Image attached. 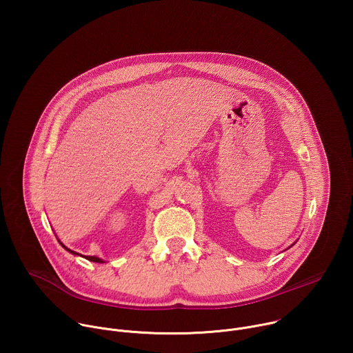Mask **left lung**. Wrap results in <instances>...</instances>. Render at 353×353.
Returning <instances> with one entry per match:
<instances>
[{
    "mask_svg": "<svg viewBox=\"0 0 353 353\" xmlns=\"http://www.w3.org/2000/svg\"><path fill=\"white\" fill-rule=\"evenodd\" d=\"M292 245H293V244H292Z\"/></svg>",
    "mask_w": 353,
    "mask_h": 353,
    "instance_id": "1",
    "label": "left lung"
}]
</instances>
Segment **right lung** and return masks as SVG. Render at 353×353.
I'll return each mask as SVG.
<instances>
[{"label":"right lung","mask_w":353,"mask_h":353,"mask_svg":"<svg viewBox=\"0 0 353 353\" xmlns=\"http://www.w3.org/2000/svg\"><path fill=\"white\" fill-rule=\"evenodd\" d=\"M56 237H57V236H56ZM57 240H59V239H57ZM59 241H60V240H59ZM60 244H61V245H63V247H64V248H65V250L68 251V253H71V254H74V256H81V254L75 253V251L70 250L68 247H65V245H64V244H63L61 241H60ZM82 257H83V256H82ZM85 259H86V260H89V261H93V263H100V264H102V263H105V261H103L102 259H99V257H96V256H85Z\"/></svg>","instance_id":"1"}]
</instances>
